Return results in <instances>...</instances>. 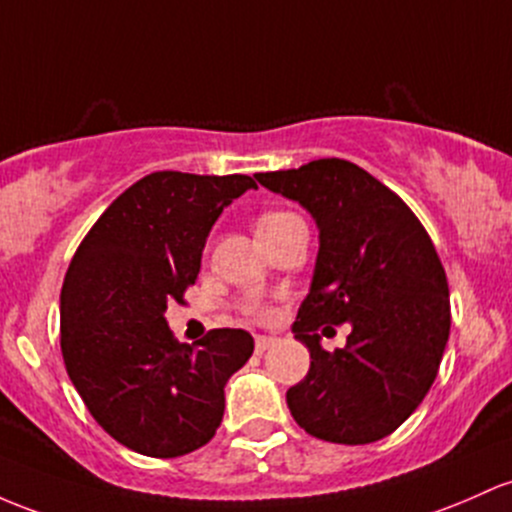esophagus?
<instances>
[{"mask_svg":"<svg viewBox=\"0 0 512 512\" xmlns=\"http://www.w3.org/2000/svg\"><path fill=\"white\" fill-rule=\"evenodd\" d=\"M274 342H277V338H274V335H257V338H255V350L262 355V352H267L269 347L274 345Z\"/></svg>","mask_w":512,"mask_h":512,"instance_id":"obj_1","label":"esophagus"}]
</instances>
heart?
I'll return each instance as SVG.
<instances>
[{
    "label": "heart",
    "mask_w": 512,
    "mask_h": 512,
    "mask_svg": "<svg viewBox=\"0 0 512 512\" xmlns=\"http://www.w3.org/2000/svg\"><path fill=\"white\" fill-rule=\"evenodd\" d=\"M291 221H299V216H296V213H291V211H267V213H262V216L257 218V235L274 233V230L289 226ZM252 311H255L260 318L269 316V311H265V308H252Z\"/></svg>",
    "instance_id": "1"
}]
</instances>
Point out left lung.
<instances>
[{
    "label": "left lung",
    "instance_id": "left-lung-1",
    "mask_svg": "<svg viewBox=\"0 0 512 512\" xmlns=\"http://www.w3.org/2000/svg\"><path fill=\"white\" fill-rule=\"evenodd\" d=\"M299 201L320 230L313 284L291 333L311 352L286 403L308 435L367 445L423 403L449 338V286L428 230L406 201L355 162L323 157L299 170L255 174ZM350 322L342 351L317 330Z\"/></svg>",
    "mask_w": 512,
    "mask_h": 512
}]
</instances>
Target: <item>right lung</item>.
I'll use <instances>...</instances> for the list:
<instances>
[{"instance_id": "right-lung-1", "label": "right lung", "mask_w": 512, "mask_h": 512, "mask_svg": "<svg viewBox=\"0 0 512 512\" xmlns=\"http://www.w3.org/2000/svg\"><path fill=\"white\" fill-rule=\"evenodd\" d=\"M252 187L247 174H148L111 201L67 267L65 369L92 418L133 452L170 459L204 447L223 420V386L255 350L233 328L182 345L162 316L196 282L216 218Z\"/></svg>"}]
</instances>
